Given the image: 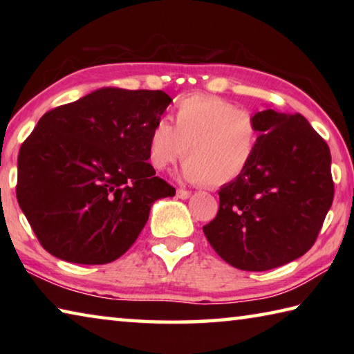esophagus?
Segmentation results:
<instances>
[{"label":"esophagus","mask_w":354,"mask_h":354,"mask_svg":"<svg viewBox=\"0 0 354 354\" xmlns=\"http://www.w3.org/2000/svg\"><path fill=\"white\" fill-rule=\"evenodd\" d=\"M176 195H178V198H181V200H187L189 196H190V192H189V190H185V189H178Z\"/></svg>","instance_id":"34e87169"}]
</instances>
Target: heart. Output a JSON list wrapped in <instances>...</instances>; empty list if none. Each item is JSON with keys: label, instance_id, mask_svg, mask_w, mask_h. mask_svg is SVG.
<instances>
[{"label": "heart", "instance_id": "1", "mask_svg": "<svg viewBox=\"0 0 354 354\" xmlns=\"http://www.w3.org/2000/svg\"><path fill=\"white\" fill-rule=\"evenodd\" d=\"M173 127L164 118L148 136V162L165 170L185 159L181 176L212 187L230 184L248 169L259 143V124L251 111L209 95H189L171 112Z\"/></svg>", "mask_w": 354, "mask_h": 354}]
</instances>
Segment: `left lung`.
Here are the masks:
<instances>
[{"instance_id": "obj_1", "label": "left lung", "mask_w": 354, "mask_h": 354, "mask_svg": "<svg viewBox=\"0 0 354 354\" xmlns=\"http://www.w3.org/2000/svg\"><path fill=\"white\" fill-rule=\"evenodd\" d=\"M259 143L241 176L220 189L203 232L221 259L247 272L284 266L313 247L334 198L329 147L301 113H254Z\"/></svg>"}]
</instances>
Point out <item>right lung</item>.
Listing matches in <instances>:
<instances>
[{
  "instance_id": "add662e5",
  "label": "right lung",
  "mask_w": 354,
  "mask_h": 354,
  "mask_svg": "<svg viewBox=\"0 0 354 354\" xmlns=\"http://www.w3.org/2000/svg\"><path fill=\"white\" fill-rule=\"evenodd\" d=\"M171 98L103 87L48 111L19 153L17 200L48 253L100 266L127 253L156 200L175 195L148 160Z\"/></svg>"
}]
</instances>
